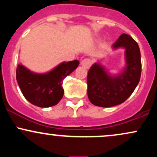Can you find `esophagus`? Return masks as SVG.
<instances>
[{"mask_svg": "<svg viewBox=\"0 0 157 157\" xmlns=\"http://www.w3.org/2000/svg\"><path fill=\"white\" fill-rule=\"evenodd\" d=\"M91 65V60H89V59H84V60H82V62H81V66H83L84 68H87V69L90 68Z\"/></svg>", "mask_w": 157, "mask_h": 157, "instance_id": "esophagus-1", "label": "esophagus"}]
</instances>
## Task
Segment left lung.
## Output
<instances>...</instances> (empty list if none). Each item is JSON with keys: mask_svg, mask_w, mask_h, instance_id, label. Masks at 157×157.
Wrapping results in <instances>:
<instances>
[{"mask_svg": "<svg viewBox=\"0 0 157 157\" xmlns=\"http://www.w3.org/2000/svg\"><path fill=\"white\" fill-rule=\"evenodd\" d=\"M125 49V67L117 75H111L102 64L94 63L87 77L90 102L100 107H112L125 102L137 86L141 76V55L137 43L122 34L112 45V49Z\"/></svg>", "mask_w": 157, "mask_h": 157, "instance_id": "8db88e82", "label": "left lung"}]
</instances>
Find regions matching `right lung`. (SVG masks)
Listing matches in <instances>:
<instances>
[{"instance_id":"add662e5","label":"right lung","mask_w":157,"mask_h":157,"mask_svg":"<svg viewBox=\"0 0 157 157\" xmlns=\"http://www.w3.org/2000/svg\"><path fill=\"white\" fill-rule=\"evenodd\" d=\"M80 64L78 60L63 62L46 73H35L22 64L16 70V79L21 92L36 106L48 108L57 105L64 94L63 80Z\"/></svg>"}]
</instances>
